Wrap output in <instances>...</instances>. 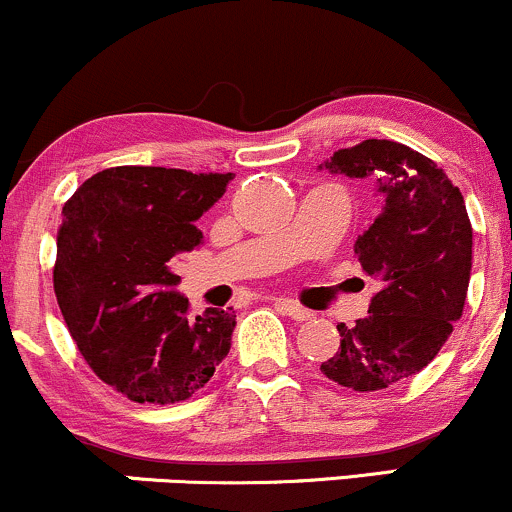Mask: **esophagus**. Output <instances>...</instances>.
I'll use <instances>...</instances> for the list:
<instances>
[{
    "instance_id": "34e87169",
    "label": "esophagus",
    "mask_w": 512,
    "mask_h": 512,
    "mask_svg": "<svg viewBox=\"0 0 512 512\" xmlns=\"http://www.w3.org/2000/svg\"><path fill=\"white\" fill-rule=\"evenodd\" d=\"M274 306H277L279 311L286 313V316L294 318V320H311L313 318V313L308 311V308L299 306V303L291 301V299H277V301H274Z\"/></svg>"
}]
</instances>
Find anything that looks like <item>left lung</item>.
<instances>
[{
    "mask_svg": "<svg viewBox=\"0 0 512 512\" xmlns=\"http://www.w3.org/2000/svg\"><path fill=\"white\" fill-rule=\"evenodd\" d=\"M374 179L381 213L355 240L379 291L369 316L338 325L340 347L320 372L355 391H379L428 367L462 318L471 274V223L447 174L393 140H362L318 165Z\"/></svg>",
    "mask_w": 512,
    "mask_h": 512,
    "instance_id": "left-lung-1",
    "label": "left lung"
}]
</instances>
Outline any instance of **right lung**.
Masks as SVG:
<instances>
[{
  "instance_id": "add662e5",
  "label": "right lung",
  "mask_w": 512,
  "mask_h": 512,
  "mask_svg": "<svg viewBox=\"0 0 512 512\" xmlns=\"http://www.w3.org/2000/svg\"><path fill=\"white\" fill-rule=\"evenodd\" d=\"M233 177L111 167L63 206L53 272L60 311L94 374L131 401H187L228 355L235 311L189 316L172 262L201 243L196 221Z\"/></svg>"
}]
</instances>
